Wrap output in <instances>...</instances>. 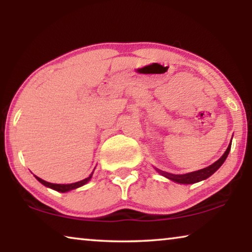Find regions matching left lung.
<instances>
[{
    "instance_id": "left-lung-1",
    "label": "left lung",
    "mask_w": 252,
    "mask_h": 252,
    "mask_svg": "<svg viewBox=\"0 0 252 252\" xmlns=\"http://www.w3.org/2000/svg\"><path fill=\"white\" fill-rule=\"evenodd\" d=\"M230 149H231V142H230L229 147H227V149L225 150V153L223 154V156L219 159V160H217L214 163H212V165H210L209 167H205V168H203V169L191 171V173L184 174V175H174V174L166 173V171H162L159 169H158V173L161 174L162 176H165L166 178L170 179V181L178 183V184L198 183L201 181H204V179H206V178H209L211 175H213L215 171H217L220 167L222 166V163L225 161L227 155H229V153H230Z\"/></svg>"
}]
</instances>
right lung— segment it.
Segmentation results:
<instances>
[{
	"label": "right lung",
	"mask_w": 252,
	"mask_h": 252,
	"mask_svg": "<svg viewBox=\"0 0 252 252\" xmlns=\"http://www.w3.org/2000/svg\"><path fill=\"white\" fill-rule=\"evenodd\" d=\"M92 175H93V173H92L87 178L83 179V181L76 182V183H73V184H53V183H48L46 181H43V179L37 177V176H35V175H34V177L37 178L38 181L42 184V185L49 187V189H51L61 191V193H66V191H69L71 189H78V187L85 185L86 183H89L91 181Z\"/></svg>",
	"instance_id": "add662e5"
}]
</instances>
